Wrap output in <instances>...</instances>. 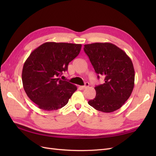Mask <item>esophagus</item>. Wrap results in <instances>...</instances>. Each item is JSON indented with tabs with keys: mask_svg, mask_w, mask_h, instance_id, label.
Masks as SVG:
<instances>
[{
	"mask_svg": "<svg viewBox=\"0 0 156 156\" xmlns=\"http://www.w3.org/2000/svg\"><path fill=\"white\" fill-rule=\"evenodd\" d=\"M89 86V83H85V84H84V86H81V88L83 89H84V88H87Z\"/></svg>",
	"mask_w": 156,
	"mask_h": 156,
	"instance_id": "obj_1",
	"label": "esophagus"
}]
</instances>
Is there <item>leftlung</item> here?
<instances>
[{
  "mask_svg": "<svg viewBox=\"0 0 156 156\" xmlns=\"http://www.w3.org/2000/svg\"><path fill=\"white\" fill-rule=\"evenodd\" d=\"M96 73L105 77L104 83L95 87V98L88 104L95 109L111 112L123 105L134 87L135 71L131 58L125 52L111 43L84 45Z\"/></svg>",
  "mask_w": 156,
  "mask_h": 156,
  "instance_id": "1",
  "label": "left lung"
}]
</instances>
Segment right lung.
<instances>
[{
  "instance_id": "add662e5",
  "label": "right lung",
  "mask_w": 156,
  "mask_h": 156,
  "mask_svg": "<svg viewBox=\"0 0 156 156\" xmlns=\"http://www.w3.org/2000/svg\"><path fill=\"white\" fill-rule=\"evenodd\" d=\"M81 44L46 42L33 51L24 64L25 91L41 109L55 111L67 104L77 87L59 77L79 54Z\"/></svg>"
}]
</instances>
